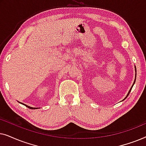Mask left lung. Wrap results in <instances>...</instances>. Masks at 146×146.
Here are the masks:
<instances>
[{"label":"left lung","mask_w":146,"mask_h":146,"mask_svg":"<svg viewBox=\"0 0 146 146\" xmlns=\"http://www.w3.org/2000/svg\"><path fill=\"white\" fill-rule=\"evenodd\" d=\"M135 78L134 82H133V84L132 86H131V88H130V90H129V92H128V93H127V96H125V98H124V99H123V100H125V98H127V96H128V95L129 94V93H130V92H131V89H132V87H133V85H134V84H135V79H136V68H135Z\"/></svg>","instance_id":"8db88e82"}]
</instances>
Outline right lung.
Listing matches in <instances>:
<instances>
[{"instance_id":"obj_1","label":"right lung","mask_w":146,"mask_h":146,"mask_svg":"<svg viewBox=\"0 0 146 146\" xmlns=\"http://www.w3.org/2000/svg\"><path fill=\"white\" fill-rule=\"evenodd\" d=\"M19 102V101H18ZM19 103H21V104H23V105H25V106H27V108H30V109H32V110H33V109H38V108H33V107H31V106H27V105H26L25 104H23V103H21V102H19Z\"/></svg>"}]
</instances>
